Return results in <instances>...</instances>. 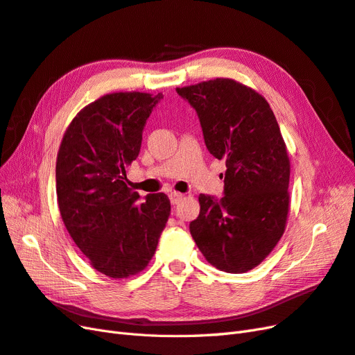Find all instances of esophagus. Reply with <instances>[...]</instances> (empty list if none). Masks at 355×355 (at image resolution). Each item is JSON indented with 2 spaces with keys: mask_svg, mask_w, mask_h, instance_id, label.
Returning <instances> with one entry per match:
<instances>
[{
  "mask_svg": "<svg viewBox=\"0 0 355 355\" xmlns=\"http://www.w3.org/2000/svg\"><path fill=\"white\" fill-rule=\"evenodd\" d=\"M183 196H184V195L178 193V191H171V193H169L171 204H172V205H177V204H180V200L183 199Z\"/></svg>",
  "mask_w": 355,
  "mask_h": 355,
  "instance_id": "esophagus-1",
  "label": "esophagus"
}]
</instances>
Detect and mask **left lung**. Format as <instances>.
<instances>
[{
  "instance_id": "left-lung-1",
  "label": "left lung",
  "mask_w": 355,
  "mask_h": 355,
  "mask_svg": "<svg viewBox=\"0 0 355 355\" xmlns=\"http://www.w3.org/2000/svg\"><path fill=\"white\" fill-rule=\"evenodd\" d=\"M196 110L209 153L226 160L225 196L200 195L190 234L212 266L244 273L259 266L286 230L290 159L268 101L232 78L177 87Z\"/></svg>"
}]
</instances>
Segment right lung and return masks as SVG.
I'll return each mask as SVG.
<instances>
[{
    "label": "right lung",
    "mask_w": 355,
    "mask_h": 355,
    "mask_svg": "<svg viewBox=\"0 0 355 355\" xmlns=\"http://www.w3.org/2000/svg\"><path fill=\"white\" fill-rule=\"evenodd\" d=\"M160 99L144 92L101 96L78 111L58 151L60 217L90 266L114 279L147 268L171 212L165 193L141 202L126 178Z\"/></svg>",
    "instance_id": "obj_1"
}]
</instances>
